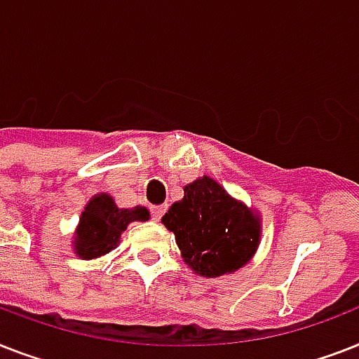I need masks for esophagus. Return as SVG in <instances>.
Returning a JSON list of instances; mask_svg holds the SVG:
<instances>
[{
	"instance_id": "1",
	"label": "esophagus",
	"mask_w": 359,
	"mask_h": 359,
	"mask_svg": "<svg viewBox=\"0 0 359 359\" xmlns=\"http://www.w3.org/2000/svg\"><path fill=\"white\" fill-rule=\"evenodd\" d=\"M165 208H168V206H165V205L153 206V208H151V214H153V219H154V221H158L160 217H162V214H164V212H165Z\"/></svg>"
}]
</instances>
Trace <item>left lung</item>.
I'll list each match as a JSON object with an SVG mask.
<instances>
[{
	"label": "left lung",
	"instance_id": "left-lung-1",
	"mask_svg": "<svg viewBox=\"0 0 359 359\" xmlns=\"http://www.w3.org/2000/svg\"><path fill=\"white\" fill-rule=\"evenodd\" d=\"M162 223L175 234L184 264L206 278L241 269L262 240L260 212L206 175L184 186V197L171 205Z\"/></svg>",
	"mask_w": 359,
	"mask_h": 359
}]
</instances>
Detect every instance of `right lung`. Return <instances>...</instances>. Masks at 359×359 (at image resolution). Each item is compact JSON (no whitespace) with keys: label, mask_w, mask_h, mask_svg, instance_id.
Instances as JSON below:
<instances>
[{"label":"right lung","mask_w":359,"mask_h":359,"mask_svg":"<svg viewBox=\"0 0 359 359\" xmlns=\"http://www.w3.org/2000/svg\"><path fill=\"white\" fill-rule=\"evenodd\" d=\"M133 221H149L145 206L119 208L109 194H97L86 203L74 234V252L83 260L109 255L119 245L121 234Z\"/></svg>","instance_id":"right-lung-1"}]
</instances>
